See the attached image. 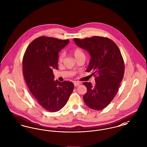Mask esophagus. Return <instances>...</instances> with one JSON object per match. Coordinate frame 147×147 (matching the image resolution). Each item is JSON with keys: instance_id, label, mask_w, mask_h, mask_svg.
<instances>
[{"instance_id": "34e87169", "label": "esophagus", "mask_w": 147, "mask_h": 147, "mask_svg": "<svg viewBox=\"0 0 147 147\" xmlns=\"http://www.w3.org/2000/svg\"><path fill=\"white\" fill-rule=\"evenodd\" d=\"M80 85V84L79 83V82H74V86H75V87H77L78 86H79Z\"/></svg>"}]
</instances>
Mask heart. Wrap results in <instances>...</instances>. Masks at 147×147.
Listing matches in <instances>:
<instances>
[{"label":"heart","mask_w":147,"mask_h":147,"mask_svg":"<svg viewBox=\"0 0 147 147\" xmlns=\"http://www.w3.org/2000/svg\"><path fill=\"white\" fill-rule=\"evenodd\" d=\"M73 55L75 56V58H77L81 56H85L84 52L82 51V49H81L80 48H76L75 49H74L73 51ZM65 57V54L63 53H60L58 56V61L59 63L62 62L63 59Z\"/></svg>","instance_id":"b5f03b06"}]
</instances>
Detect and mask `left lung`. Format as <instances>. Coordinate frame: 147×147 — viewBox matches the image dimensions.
Instances as JSON below:
<instances>
[{
  "mask_svg": "<svg viewBox=\"0 0 147 147\" xmlns=\"http://www.w3.org/2000/svg\"><path fill=\"white\" fill-rule=\"evenodd\" d=\"M74 40L90 53L91 59L86 71L96 76L94 86L91 82H83L87 88L84 101L93 110H102L113 100L123 78L125 68L121 52L117 45L106 37L94 36Z\"/></svg>",
  "mask_w": 147,
  "mask_h": 147,
  "instance_id": "1",
  "label": "left lung"
}]
</instances>
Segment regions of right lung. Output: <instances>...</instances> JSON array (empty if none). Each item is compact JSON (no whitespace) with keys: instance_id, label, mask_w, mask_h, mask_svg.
<instances>
[{"instance_id":"add662e5","label":"right lung","mask_w":147,"mask_h":147,"mask_svg":"<svg viewBox=\"0 0 147 147\" xmlns=\"http://www.w3.org/2000/svg\"><path fill=\"white\" fill-rule=\"evenodd\" d=\"M69 43V39L41 36L30 43L23 56V75L30 91L50 112L63 108L74 88L70 81H54L53 73V69H58L59 52Z\"/></svg>"}]
</instances>
